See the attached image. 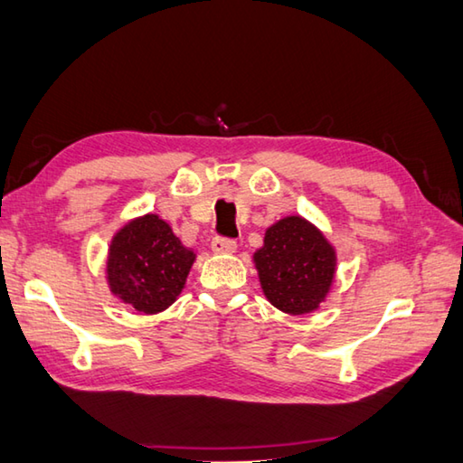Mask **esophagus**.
I'll list each match as a JSON object with an SVG mask.
<instances>
[{
    "instance_id": "34e87169",
    "label": "esophagus",
    "mask_w": 463,
    "mask_h": 463,
    "mask_svg": "<svg viewBox=\"0 0 463 463\" xmlns=\"http://www.w3.org/2000/svg\"><path fill=\"white\" fill-rule=\"evenodd\" d=\"M213 250L218 255H226V253H234L237 250V242L232 239H226V237H214L213 239Z\"/></svg>"
}]
</instances>
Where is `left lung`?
Wrapping results in <instances>:
<instances>
[{
    "instance_id": "obj_1",
    "label": "left lung",
    "mask_w": 463,
    "mask_h": 463,
    "mask_svg": "<svg viewBox=\"0 0 463 463\" xmlns=\"http://www.w3.org/2000/svg\"><path fill=\"white\" fill-rule=\"evenodd\" d=\"M260 288L285 314H307L330 291L335 255L330 242L301 216H288L265 232L255 253Z\"/></svg>"
}]
</instances>
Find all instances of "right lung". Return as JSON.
<instances>
[{
	"label": "right lung",
	"mask_w": 463,
	"mask_h": 463,
	"mask_svg": "<svg viewBox=\"0 0 463 463\" xmlns=\"http://www.w3.org/2000/svg\"><path fill=\"white\" fill-rule=\"evenodd\" d=\"M194 253L180 242L170 224L146 214L125 224L109 249L107 277L111 291L144 314L172 306L186 283Z\"/></svg>",
	"instance_id": "1"
}]
</instances>
